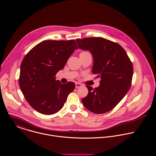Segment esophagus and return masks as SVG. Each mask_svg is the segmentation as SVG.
Wrapping results in <instances>:
<instances>
[{
    "label": "esophagus",
    "instance_id": "obj_1",
    "mask_svg": "<svg viewBox=\"0 0 156 156\" xmlns=\"http://www.w3.org/2000/svg\"><path fill=\"white\" fill-rule=\"evenodd\" d=\"M82 86V84L81 83H75V87L77 89V88H79V87H81Z\"/></svg>",
    "mask_w": 156,
    "mask_h": 156
}]
</instances>
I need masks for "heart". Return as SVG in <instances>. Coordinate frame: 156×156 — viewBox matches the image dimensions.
<instances>
[{
  "mask_svg": "<svg viewBox=\"0 0 156 156\" xmlns=\"http://www.w3.org/2000/svg\"><path fill=\"white\" fill-rule=\"evenodd\" d=\"M86 52H81V53H86Z\"/></svg>",
  "mask_w": 156,
  "mask_h": 156,
  "instance_id": "b5f03b06",
  "label": "heart"
}]
</instances>
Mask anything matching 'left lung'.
I'll list each match as a JSON object with an SVG mask.
<instances>
[{"mask_svg":"<svg viewBox=\"0 0 156 156\" xmlns=\"http://www.w3.org/2000/svg\"><path fill=\"white\" fill-rule=\"evenodd\" d=\"M82 50L89 51L94 58L92 73L100 78L99 87L86 86L89 94L81 101L89 111L102 114L112 110L129 90L133 74V64L118 43L101 37L76 40Z\"/></svg>","mask_w":156,"mask_h":156,"instance_id":"1","label":"left lung"}]
</instances>
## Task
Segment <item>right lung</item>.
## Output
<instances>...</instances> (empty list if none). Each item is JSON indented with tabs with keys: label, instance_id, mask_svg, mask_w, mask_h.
Returning <instances> with one entry per match:
<instances>
[{
	"label": "right lung",
	"instance_id": "right-lung-1",
	"mask_svg": "<svg viewBox=\"0 0 156 156\" xmlns=\"http://www.w3.org/2000/svg\"><path fill=\"white\" fill-rule=\"evenodd\" d=\"M77 49L73 40H46L37 44L24 57L20 66L19 86L35 110L49 115L62 108L75 84L73 82L62 84L55 76Z\"/></svg>",
	"mask_w": 156,
	"mask_h": 156
}]
</instances>
